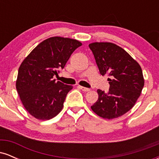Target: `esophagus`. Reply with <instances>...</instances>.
I'll list each match as a JSON object with an SVG mask.
<instances>
[{
    "instance_id": "esophagus-1",
    "label": "esophagus",
    "mask_w": 159,
    "mask_h": 159,
    "mask_svg": "<svg viewBox=\"0 0 159 159\" xmlns=\"http://www.w3.org/2000/svg\"><path fill=\"white\" fill-rule=\"evenodd\" d=\"M78 88H80L81 90L84 91V92H87V91H90V88H87V87H82V86H78Z\"/></svg>"
}]
</instances>
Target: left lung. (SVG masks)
Segmentation results:
<instances>
[{"label": "left lung", "instance_id": "1", "mask_svg": "<svg viewBox=\"0 0 159 159\" xmlns=\"http://www.w3.org/2000/svg\"><path fill=\"white\" fill-rule=\"evenodd\" d=\"M102 75H107L108 92L98 90L91 109L105 119H114L132 108L144 85L141 67L121 47L111 43L89 45Z\"/></svg>", "mask_w": 159, "mask_h": 159}]
</instances>
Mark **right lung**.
Listing matches in <instances>:
<instances>
[{"mask_svg":"<svg viewBox=\"0 0 159 159\" xmlns=\"http://www.w3.org/2000/svg\"><path fill=\"white\" fill-rule=\"evenodd\" d=\"M82 44L76 39L54 36L39 43L19 69L16 90L24 107L38 120H50L63 107L72 86L55 81L71 54Z\"/></svg>","mask_w":159,"mask_h":159,"instance_id":"obj_1","label":"right lung"}]
</instances>
